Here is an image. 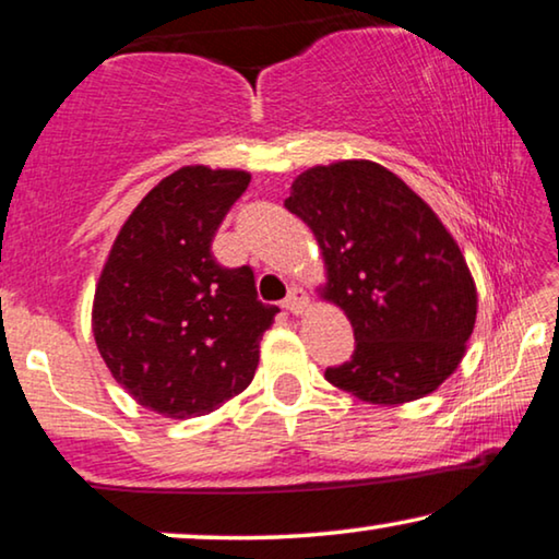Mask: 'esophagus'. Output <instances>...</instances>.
Returning a JSON list of instances; mask_svg holds the SVG:
<instances>
[{"label": "esophagus", "mask_w": 559, "mask_h": 559, "mask_svg": "<svg viewBox=\"0 0 559 559\" xmlns=\"http://www.w3.org/2000/svg\"><path fill=\"white\" fill-rule=\"evenodd\" d=\"M307 305H310V302H307V295L299 287H289L285 302H282V307H285V310L293 312V314H302L307 310Z\"/></svg>", "instance_id": "1"}]
</instances>
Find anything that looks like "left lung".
Segmentation results:
<instances>
[{"label": "left lung", "mask_w": 559, "mask_h": 559, "mask_svg": "<svg viewBox=\"0 0 559 559\" xmlns=\"http://www.w3.org/2000/svg\"><path fill=\"white\" fill-rule=\"evenodd\" d=\"M285 206L318 239L320 299L355 333L353 358L328 368V383L376 406L433 393L459 368L476 322L472 270L433 209L366 158L307 168Z\"/></svg>", "instance_id": "1"}]
</instances>
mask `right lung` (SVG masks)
I'll list each match as a JSON object with an SVG mask.
<instances>
[{
	"mask_svg": "<svg viewBox=\"0 0 559 559\" xmlns=\"http://www.w3.org/2000/svg\"><path fill=\"white\" fill-rule=\"evenodd\" d=\"M252 181L181 166L120 226L93 297V335L118 385L166 418L206 416L252 383L274 305L249 266L216 264L212 239Z\"/></svg>",
	"mask_w": 559,
	"mask_h": 559,
	"instance_id": "right-lung-1",
	"label": "right lung"
}]
</instances>
